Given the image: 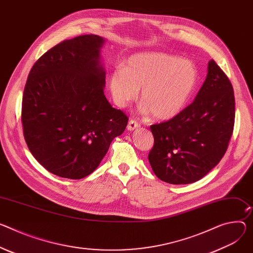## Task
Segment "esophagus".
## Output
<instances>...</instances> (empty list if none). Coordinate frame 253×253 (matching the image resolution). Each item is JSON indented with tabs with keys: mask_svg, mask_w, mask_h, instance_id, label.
I'll return each mask as SVG.
<instances>
[{
	"mask_svg": "<svg viewBox=\"0 0 253 253\" xmlns=\"http://www.w3.org/2000/svg\"><path fill=\"white\" fill-rule=\"evenodd\" d=\"M140 127V125L137 123L135 120H130L129 121V123H128V125H127V129L129 130V131H133V130H135L136 128H139Z\"/></svg>",
	"mask_w": 253,
	"mask_h": 253,
	"instance_id": "34e87169",
	"label": "esophagus"
}]
</instances>
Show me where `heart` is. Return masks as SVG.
Wrapping results in <instances>:
<instances>
[{
  "mask_svg": "<svg viewBox=\"0 0 253 253\" xmlns=\"http://www.w3.org/2000/svg\"><path fill=\"white\" fill-rule=\"evenodd\" d=\"M199 72L195 63L176 55L147 52L132 55L124 67H116L109 79L114 103L125 107L141 88L142 113L169 120L189 104L197 89Z\"/></svg>",
  "mask_w": 253,
  "mask_h": 253,
  "instance_id": "b5f03b06",
  "label": "heart"
}]
</instances>
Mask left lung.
I'll use <instances>...</instances> for the list:
<instances>
[{
	"instance_id": "1",
	"label": "left lung",
	"mask_w": 253,
	"mask_h": 253,
	"mask_svg": "<svg viewBox=\"0 0 253 253\" xmlns=\"http://www.w3.org/2000/svg\"><path fill=\"white\" fill-rule=\"evenodd\" d=\"M235 119L232 84L212 59L195 101L172 119L151 125L148 160L155 175L171 185L204 177L224 156Z\"/></svg>"
}]
</instances>
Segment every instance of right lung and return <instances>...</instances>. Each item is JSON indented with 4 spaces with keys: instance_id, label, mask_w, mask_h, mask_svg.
<instances>
[{
    "instance_id": "add662e5",
    "label": "right lung",
    "mask_w": 253,
    "mask_h": 253,
    "mask_svg": "<svg viewBox=\"0 0 253 253\" xmlns=\"http://www.w3.org/2000/svg\"><path fill=\"white\" fill-rule=\"evenodd\" d=\"M106 40L88 34L65 40L44 53L29 73L22 100L28 148L51 173L80 179L101 164L128 117L104 95Z\"/></svg>"
}]
</instances>
